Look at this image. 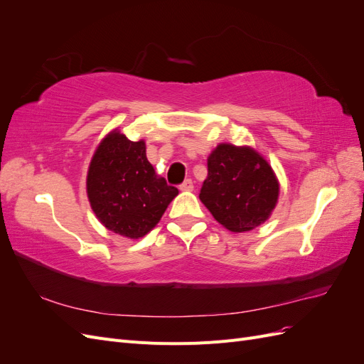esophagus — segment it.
Here are the masks:
<instances>
[{"label":"esophagus","instance_id":"1","mask_svg":"<svg viewBox=\"0 0 364 364\" xmlns=\"http://www.w3.org/2000/svg\"><path fill=\"white\" fill-rule=\"evenodd\" d=\"M193 188H194V183H193L191 179H186V181L179 186L181 191H193Z\"/></svg>","mask_w":364,"mask_h":364}]
</instances>
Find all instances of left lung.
<instances>
[{
	"label": "left lung",
	"mask_w": 364,
	"mask_h": 364,
	"mask_svg": "<svg viewBox=\"0 0 364 364\" xmlns=\"http://www.w3.org/2000/svg\"><path fill=\"white\" fill-rule=\"evenodd\" d=\"M278 197L277 174L255 149L222 142L208 156V178L199 199L230 232H247L262 225Z\"/></svg>",
	"instance_id": "1"
}]
</instances>
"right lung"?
Masks as SVG:
<instances>
[{
	"label": "right lung",
	"instance_id": "right-lung-1",
	"mask_svg": "<svg viewBox=\"0 0 364 364\" xmlns=\"http://www.w3.org/2000/svg\"><path fill=\"white\" fill-rule=\"evenodd\" d=\"M86 194L106 229L138 240L159 223L179 191L156 174L146 156L144 139L130 141L114 129L94 151Z\"/></svg>",
	"mask_w": 364,
	"mask_h": 364
}]
</instances>
